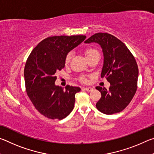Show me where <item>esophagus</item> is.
<instances>
[{
	"mask_svg": "<svg viewBox=\"0 0 154 154\" xmlns=\"http://www.w3.org/2000/svg\"><path fill=\"white\" fill-rule=\"evenodd\" d=\"M84 90L88 91V92H91V91H92L93 88L91 87H85V88H84Z\"/></svg>",
	"mask_w": 154,
	"mask_h": 154,
	"instance_id": "1",
	"label": "esophagus"
}]
</instances>
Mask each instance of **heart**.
Segmentation results:
<instances>
[{
	"mask_svg": "<svg viewBox=\"0 0 154 154\" xmlns=\"http://www.w3.org/2000/svg\"><path fill=\"white\" fill-rule=\"evenodd\" d=\"M97 51H98L96 50L95 49L92 48H86L85 49V56L87 57V58H88V57L90 56L91 55H92V54H93L94 53H95V52H97ZM71 56H72V54L71 53V52L67 54V55L66 56V57H65V59H64L65 64H67L69 63V62L71 61ZM80 80L83 82H87L86 78H85V77H83V76L81 77Z\"/></svg>",
	"mask_w": 154,
	"mask_h": 154,
	"instance_id": "heart-1",
	"label": "heart"
}]
</instances>
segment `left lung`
<instances>
[{
  "label": "left lung",
  "instance_id": "obj_1",
  "mask_svg": "<svg viewBox=\"0 0 154 154\" xmlns=\"http://www.w3.org/2000/svg\"><path fill=\"white\" fill-rule=\"evenodd\" d=\"M93 42L98 43L103 49L101 77H105L111 85L108 90L100 86L96 88L101 93L96 106L106 115L119 113L129 105L136 93L139 75L136 60L126 45L110 34L96 33L85 41Z\"/></svg>",
  "mask_w": 154,
  "mask_h": 154
}]
</instances>
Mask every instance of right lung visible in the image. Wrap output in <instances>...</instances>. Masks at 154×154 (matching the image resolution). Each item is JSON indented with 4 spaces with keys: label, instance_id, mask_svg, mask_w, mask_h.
<instances>
[{
    "label": "right lung",
    "instance_id": "1",
    "mask_svg": "<svg viewBox=\"0 0 154 154\" xmlns=\"http://www.w3.org/2000/svg\"><path fill=\"white\" fill-rule=\"evenodd\" d=\"M85 38V35L49 36L28 56L24 68L26 90L35 109L46 118L62 119L73 109L75 94L81 88L57 86L56 73L64 67L67 54Z\"/></svg>",
    "mask_w": 154,
    "mask_h": 154
}]
</instances>
